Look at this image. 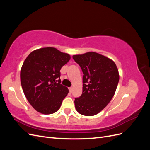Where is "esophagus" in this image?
Masks as SVG:
<instances>
[{"label": "esophagus", "instance_id": "esophagus-1", "mask_svg": "<svg viewBox=\"0 0 150 150\" xmlns=\"http://www.w3.org/2000/svg\"><path fill=\"white\" fill-rule=\"evenodd\" d=\"M69 91L70 93H72V88H69Z\"/></svg>", "mask_w": 150, "mask_h": 150}]
</instances>
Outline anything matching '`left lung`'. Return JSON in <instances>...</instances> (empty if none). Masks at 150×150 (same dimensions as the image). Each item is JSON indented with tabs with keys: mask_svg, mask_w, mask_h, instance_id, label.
Returning a JSON list of instances; mask_svg holds the SVG:
<instances>
[{
	"mask_svg": "<svg viewBox=\"0 0 150 150\" xmlns=\"http://www.w3.org/2000/svg\"><path fill=\"white\" fill-rule=\"evenodd\" d=\"M72 58L84 74L83 93L74 101L76 111L84 116L96 115L114 96L120 79L117 66L110 58L94 52Z\"/></svg>",
	"mask_w": 150,
	"mask_h": 150,
	"instance_id": "obj_1",
	"label": "left lung"
}]
</instances>
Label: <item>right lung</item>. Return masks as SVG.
Masks as SVG:
<instances>
[{"mask_svg":"<svg viewBox=\"0 0 150 150\" xmlns=\"http://www.w3.org/2000/svg\"><path fill=\"white\" fill-rule=\"evenodd\" d=\"M68 54L51 47L34 50L25 59L21 83L30 105L44 115L56 112L69 90L61 84L60 70L70 60Z\"/></svg>","mask_w":150,"mask_h":150,"instance_id":"obj_1","label":"right lung"}]
</instances>
